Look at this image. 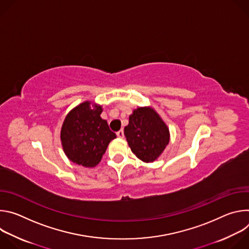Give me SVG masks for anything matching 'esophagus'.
<instances>
[{
  "instance_id": "34e87169",
  "label": "esophagus",
  "mask_w": 249,
  "mask_h": 249,
  "mask_svg": "<svg viewBox=\"0 0 249 249\" xmlns=\"http://www.w3.org/2000/svg\"><path fill=\"white\" fill-rule=\"evenodd\" d=\"M116 135H117L119 138H123V137H124V131H123V130H119V131L116 133Z\"/></svg>"
}]
</instances>
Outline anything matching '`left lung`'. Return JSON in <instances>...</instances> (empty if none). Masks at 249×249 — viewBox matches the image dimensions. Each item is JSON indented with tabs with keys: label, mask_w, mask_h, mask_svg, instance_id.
<instances>
[{
	"label": "left lung",
	"mask_w": 249,
	"mask_h": 249,
	"mask_svg": "<svg viewBox=\"0 0 249 249\" xmlns=\"http://www.w3.org/2000/svg\"><path fill=\"white\" fill-rule=\"evenodd\" d=\"M124 135L131 151L145 162L155 161L169 143V130L152 107L135 109Z\"/></svg>",
	"instance_id": "obj_1"
}]
</instances>
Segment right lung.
<instances>
[{"label":"right lung","instance_id":"obj_1","mask_svg":"<svg viewBox=\"0 0 249 249\" xmlns=\"http://www.w3.org/2000/svg\"><path fill=\"white\" fill-rule=\"evenodd\" d=\"M101 112L102 106L85 101L66 116L61 142L70 160L85 167H93L100 162L108 144L116 138L107 121L100 117Z\"/></svg>","mask_w":249,"mask_h":249}]
</instances>
